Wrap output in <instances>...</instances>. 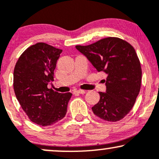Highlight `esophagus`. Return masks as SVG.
Returning <instances> with one entry per match:
<instances>
[{
	"label": "esophagus",
	"instance_id": "34e87169",
	"mask_svg": "<svg viewBox=\"0 0 159 159\" xmlns=\"http://www.w3.org/2000/svg\"><path fill=\"white\" fill-rule=\"evenodd\" d=\"M73 93L74 94H77V93L84 94V93H85V90H75L73 91Z\"/></svg>",
	"mask_w": 159,
	"mask_h": 159
}]
</instances>
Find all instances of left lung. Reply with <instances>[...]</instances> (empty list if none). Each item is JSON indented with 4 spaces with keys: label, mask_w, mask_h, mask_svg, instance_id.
<instances>
[{
    "label": "left lung",
    "mask_w": 159,
    "mask_h": 159,
    "mask_svg": "<svg viewBox=\"0 0 159 159\" xmlns=\"http://www.w3.org/2000/svg\"><path fill=\"white\" fill-rule=\"evenodd\" d=\"M75 47L98 72L107 75L106 93L99 92V101L92 107L94 114L113 123L123 119L134 106L141 86V66L134 47L118 37Z\"/></svg>",
    "instance_id": "8db88e82"
}]
</instances>
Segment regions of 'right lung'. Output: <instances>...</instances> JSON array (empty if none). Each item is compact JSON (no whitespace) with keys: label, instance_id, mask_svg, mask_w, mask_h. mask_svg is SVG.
<instances>
[{"label":"right lung","instance_id":"right-lung-1","mask_svg":"<svg viewBox=\"0 0 159 159\" xmlns=\"http://www.w3.org/2000/svg\"><path fill=\"white\" fill-rule=\"evenodd\" d=\"M61 49L45 43L28 47L16 62L13 88L21 107L33 123L46 126L65 116L72 94L48 88Z\"/></svg>","mask_w":159,"mask_h":159}]
</instances>
